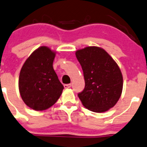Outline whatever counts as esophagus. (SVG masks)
<instances>
[{
	"mask_svg": "<svg viewBox=\"0 0 147 147\" xmlns=\"http://www.w3.org/2000/svg\"><path fill=\"white\" fill-rule=\"evenodd\" d=\"M71 86V84H64V88H65V89H68V88H70Z\"/></svg>",
	"mask_w": 147,
	"mask_h": 147,
	"instance_id": "esophagus-1",
	"label": "esophagus"
}]
</instances>
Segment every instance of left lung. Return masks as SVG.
<instances>
[{
	"label": "left lung",
	"instance_id": "obj_1",
	"mask_svg": "<svg viewBox=\"0 0 147 147\" xmlns=\"http://www.w3.org/2000/svg\"><path fill=\"white\" fill-rule=\"evenodd\" d=\"M82 65L85 87L78 94L82 105L95 113H103L115 105L123 90V76L116 62L104 49L96 46L76 50Z\"/></svg>",
	"mask_w": 147,
	"mask_h": 147
}]
</instances>
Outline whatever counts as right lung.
<instances>
[{
	"mask_svg": "<svg viewBox=\"0 0 147 147\" xmlns=\"http://www.w3.org/2000/svg\"><path fill=\"white\" fill-rule=\"evenodd\" d=\"M55 57V52L41 46L29 55L21 69L19 93L24 102L36 111L53 105L64 88L53 66Z\"/></svg>",
	"mask_w": 147,
	"mask_h": 147,
	"instance_id": "1",
	"label": "right lung"
}]
</instances>
